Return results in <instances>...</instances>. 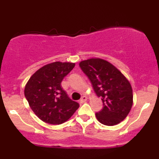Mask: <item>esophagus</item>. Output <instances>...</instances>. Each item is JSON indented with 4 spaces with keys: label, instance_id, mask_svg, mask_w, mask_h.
I'll return each mask as SVG.
<instances>
[{
    "label": "esophagus",
    "instance_id": "1",
    "mask_svg": "<svg viewBox=\"0 0 159 159\" xmlns=\"http://www.w3.org/2000/svg\"><path fill=\"white\" fill-rule=\"evenodd\" d=\"M87 96H82L81 99L79 100V102H80V103H81V104H82V103H84L85 102L87 101Z\"/></svg>",
    "mask_w": 159,
    "mask_h": 159
}]
</instances>
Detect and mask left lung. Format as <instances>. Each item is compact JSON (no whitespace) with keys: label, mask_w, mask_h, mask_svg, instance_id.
<instances>
[{"label":"left lung","mask_w":159,"mask_h":159,"mask_svg":"<svg viewBox=\"0 0 159 159\" xmlns=\"http://www.w3.org/2000/svg\"><path fill=\"white\" fill-rule=\"evenodd\" d=\"M79 66L92 83L97 96L102 98L103 108L96 119L105 125H114L125 119L133 105L130 82L108 61L98 57L82 61Z\"/></svg>","instance_id":"8db88e82"}]
</instances>
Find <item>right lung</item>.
Wrapping results in <instances>:
<instances>
[{
  "label": "right lung",
  "instance_id": "obj_1",
  "mask_svg": "<svg viewBox=\"0 0 159 159\" xmlns=\"http://www.w3.org/2000/svg\"><path fill=\"white\" fill-rule=\"evenodd\" d=\"M75 63L56 61L45 65L34 73L25 87L30 108L42 121L60 125L67 121L79 104L69 98L61 82Z\"/></svg>",
  "mask_w": 159,
  "mask_h": 159
}]
</instances>
